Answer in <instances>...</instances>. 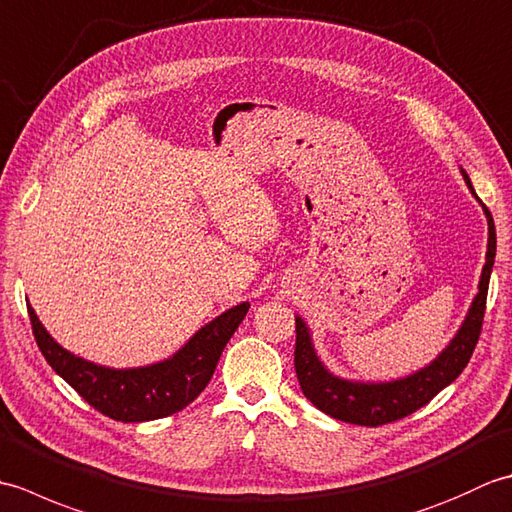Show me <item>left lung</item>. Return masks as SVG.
Segmentation results:
<instances>
[{"mask_svg": "<svg viewBox=\"0 0 512 512\" xmlns=\"http://www.w3.org/2000/svg\"><path fill=\"white\" fill-rule=\"evenodd\" d=\"M462 176L466 184H469V189L473 191L469 176H466L464 171ZM482 206L488 220V253H486V264L480 279V292H477V297L469 310V317H466V321L462 323L460 332L455 334L451 345L429 367L420 369V372H416L409 378L394 380V383L365 385V383L341 380L332 376L328 369L321 365L317 354H314L306 323H303L299 317L295 319L297 321L295 369H297V378H299L303 396H306L314 407H319L323 413H328V416L336 420L361 424V427H380V424L396 422L400 418L409 416V413L418 411L462 374V369L469 365L475 345L480 341V334H482L488 279H491L495 248H497L493 215L486 209V204Z\"/></svg>", "mask_w": 512, "mask_h": 512, "instance_id": "1", "label": "left lung"}]
</instances>
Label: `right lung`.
<instances>
[{"label":"right lung","mask_w":512,"mask_h":512,"mask_svg":"<svg viewBox=\"0 0 512 512\" xmlns=\"http://www.w3.org/2000/svg\"><path fill=\"white\" fill-rule=\"evenodd\" d=\"M248 312V303L226 310L193 336L169 361L140 369H110L65 352L28 306L32 334L48 365L103 416L118 422L167 418L198 398L222 350Z\"/></svg>","instance_id":"obj_1"}]
</instances>
